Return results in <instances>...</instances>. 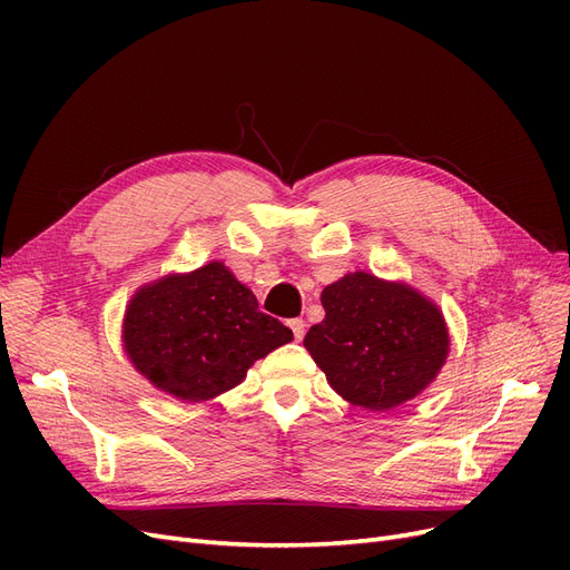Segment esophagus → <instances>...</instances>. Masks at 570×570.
<instances>
[{
  "instance_id": "1",
  "label": "esophagus",
  "mask_w": 570,
  "mask_h": 570,
  "mask_svg": "<svg viewBox=\"0 0 570 570\" xmlns=\"http://www.w3.org/2000/svg\"><path fill=\"white\" fill-rule=\"evenodd\" d=\"M289 331H292V335H295V340L297 342H302V337H304V327H306V323L302 321V318H292L289 323Z\"/></svg>"
}]
</instances>
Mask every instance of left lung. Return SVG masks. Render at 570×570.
Segmentation results:
<instances>
[{"label": "left lung", "instance_id": "1", "mask_svg": "<svg viewBox=\"0 0 570 570\" xmlns=\"http://www.w3.org/2000/svg\"><path fill=\"white\" fill-rule=\"evenodd\" d=\"M325 318L304 337L325 381L368 411L402 406L435 381L450 356L440 306L400 281L354 271L321 292Z\"/></svg>", "mask_w": 570, "mask_h": 570}]
</instances>
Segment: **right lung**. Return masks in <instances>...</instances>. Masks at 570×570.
Masks as SVG:
<instances>
[{"mask_svg": "<svg viewBox=\"0 0 570 570\" xmlns=\"http://www.w3.org/2000/svg\"><path fill=\"white\" fill-rule=\"evenodd\" d=\"M289 340V327L258 312L252 289L223 262L142 285L124 316L130 364L180 402H209L237 387L254 361Z\"/></svg>", "mask_w": 570, "mask_h": 570, "instance_id": "right-lung-1", "label": "right lung"}]
</instances>
